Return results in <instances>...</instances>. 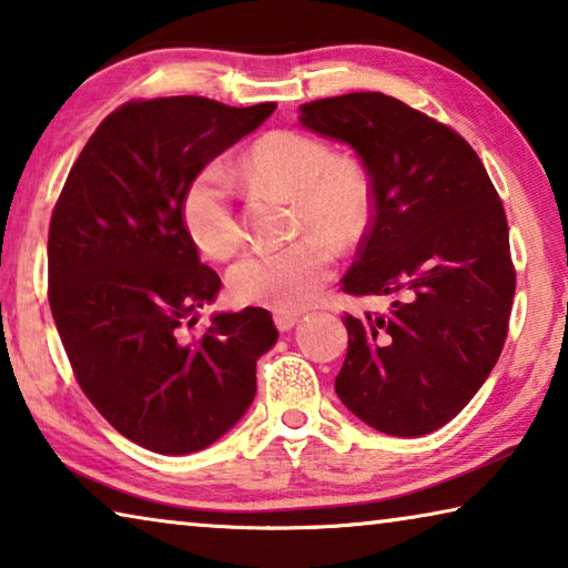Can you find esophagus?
I'll list each match as a JSON object with an SVG mask.
<instances>
[{
	"mask_svg": "<svg viewBox=\"0 0 568 568\" xmlns=\"http://www.w3.org/2000/svg\"><path fill=\"white\" fill-rule=\"evenodd\" d=\"M297 321H301V313H291V311H277L275 313V325H277V331H283V333L293 331Z\"/></svg>",
	"mask_w": 568,
	"mask_h": 568,
	"instance_id": "1",
	"label": "esophagus"
}]
</instances>
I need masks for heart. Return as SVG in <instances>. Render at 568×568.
I'll list each match as a JSON object with an SVG mask.
<instances>
[{"instance_id":"1","label":"heart","mask_w":568,"mask_h":568,"mask_svg":"<svg viewBox=\"0 0 568 568\" xmlns=\"http://www.w3.org/2000/svg\"><path fill=\"white\" fill-rule=\"evenodd\" d=\"M237 172L255 185L293 195L297 227L321 233L305 235L285 247L247 253L227 275L230 293L245 305H267L277 311L301 307L331 281L335 245L329 239L341 245L355 243L368 225V178L355 162L335 160L333 150L318 138L295 130L271 132L250 145ZM180 215L192 243L213 261H227L243 243V227L233 205V182L220 162H210L190 178L182 192Z\"/></svg>"}]
</instances>
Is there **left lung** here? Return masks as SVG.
I'll use <instances>...</instances> for the list:
<instances>
[{"label": "left lung", "mask_w": 568, "mask_h": 568, "mask_svg": "<svg viewBox=\"0 0 568 568\" xmlns=\"http://www.w3.org/2000/svg\"><path fill=\"white\" fill-rule=\"evenodd\" d=\"M297 112L371 178V227L343 291L396 295L388 315H345L335 393L381 434L426 436L466 408L501 355L516 291L504 205L474 148L396 98L351 92Z\"/></svg>", "instance_id": "1"}]
</instances>
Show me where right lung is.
I'll return each mask as SVG.
<instances>
[{"label": "right lung", "instance_id": "1", "mask_svg": "<svg viewBox=\"0 0 568 568\" xmlns=\"http://www.w3.org/2000/svg\"><path fill=\"white\" fill-rule=\"evenodd\" d=\"M273 110L192 94L124 104L94 130L54 205L50 307L77 383L114 430L162 456L223 438L277 341L263 307L215 313L200 341L182 333L220 293L182 225V192Z\"/></svg>", "mask_w": 568, "mask_h": 568}]
</instances>
